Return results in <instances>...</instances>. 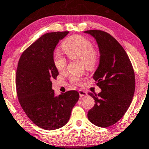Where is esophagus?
<instances>
[{"label":"esophagus","instance_id":"esophagus-1","mask_svg":"<svg viewBox=\"0 0 149 149\" xmlns=\"http://www.w3.org/2000/svg\"><path fill=\"white\" fill-rule=\"evenodd\" d=\"M79 95H80V97H84V96H86V95H87V93L86 91L80 90L79 91Z\"/></svg>","mask_w":149,"mask_h":149}]
</instances>
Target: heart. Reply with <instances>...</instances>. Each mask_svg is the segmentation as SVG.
Returning a JSON list of instances; mask_svg holds the SVG:
<instances>
[{
  "label": "heart",
  "mask_w": 149,
  "mask_h": 149,
  "mask_svg": "<svg viewBox=\"0 0 149 149\" xmlns=\"http://www.w3.org/2000/svg\"><path fill=\"white\" fill-rule=\"evenodd\" d=\"M62 49L67 56L71 60L80 59L82 65L87 70L93 71L98 63V53L94 48L91 40L81 35H73L67 38L61 45ZM55 67L60 72L65 71L67 66V59L62 55L56 53L53 57ZM71 82L75 85H80L83 78L73 76L70 78Z\"/></svg>",
  "instance_id": "1"
}]
</instances>
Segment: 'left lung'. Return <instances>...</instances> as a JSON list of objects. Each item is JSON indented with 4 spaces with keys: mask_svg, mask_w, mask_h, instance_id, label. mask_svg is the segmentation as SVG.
<instances>
[{
    "mask_svg": "<svg viewBox=\"0 0 149 149\" xmlns=\"http://www.w3.org/2000/svg\"><path fill=\"white\" fill-rule=\"evenodd\" d=\"M84 33L96 39L100 64L93 75L101 93H88L95 105L88 118L95 125L108 127L118 122L128 110L134 95L135 73L132 63L119 43L106 32L89 30Z\"/></svg>",
    "mask_w": 149,
    "mask_h": 149,
    "instance_id": "obj_1",
    "label": "left lung"
}]
</instances>
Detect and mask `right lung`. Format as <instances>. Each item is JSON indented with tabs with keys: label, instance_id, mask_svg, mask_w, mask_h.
Returning a JSON list of instances; mask_svg holds the SVG:
<instances>
[{
	"label": "right lung",
	"instance_id": "1",
	"mask_svg": "<svg viewBox=\"0 0 149 149\" xmlns=\"http://www.w3.org/2000/svg\"><path fill=\"white\" fill-rule=\"evenodd\" d=\"M68 33L58 31L42 35L23 52L17 65L15 85L19 104L32 121L46 130L66 125L80 97L76 91L55 96L52 89V80L58 75L53 62L54 50Z\"/></svg>",
	"mask_w": 149,
	"mask_h": 149
}]
</instances>
